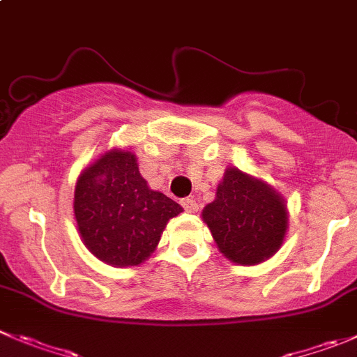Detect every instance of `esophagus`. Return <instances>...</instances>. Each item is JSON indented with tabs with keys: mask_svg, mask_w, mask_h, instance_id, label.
Returning <instances> with one entry per match:
<instances>
[{
	"mask_svg": "<svg viewBox=\"0 0 357 357\" xmlns=\"http://www.w3.org/2000/svg\"><path fill=\"white\" fill-rule=\"evenodd\" d=\"M181 206H183V209L188 211V213H195V211L199 209V206H197L195 200L190 199V197H186V199H181Z\"/></svg>",
	"mask_w": 357,
	"mask_h": 357,
	"instance_id": "obj_1",
	"label": "esophagus"
}]
</instances>
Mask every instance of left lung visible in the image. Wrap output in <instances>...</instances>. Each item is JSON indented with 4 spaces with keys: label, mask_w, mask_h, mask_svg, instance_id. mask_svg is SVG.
<instances>
[{
    "label": "left lung",
    "mask_w": 357,
    "mask_h": 357,
    "mask_svg": "<svg viewBox=\"0 0 357 357\" xmlns=\"http://www.w3.org/2000/svg\"><path fill=\"white\" fill-rule=\"evenodd\" d=\"M220 251L241 265L271 258L284 241L288 213L284 200L265 183L230 167L214 202L202 211Z\"/></svg>",
    "instance_id": "1"
}]
</instances>
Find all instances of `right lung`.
Returning a JSON list of instances; mask_svg holds the SVG:
<instances>
[{"instance_id":"add662e5","label":"right lung","mask_w":357,"mask_h":357,"mask_svg":"<svg viewBox=\"0 0 357 357\" xmlns=\"http://www.w3.org/2000/svg\"><path fill=\"white\" fill-rule=\"evenodd\" d=\"M73 207L83 244L113 266L143 263L167 221L183 211L164 193L148 188L136 155L120 150L108 151L83 171Z\"/></svg>"}]
</instances>
